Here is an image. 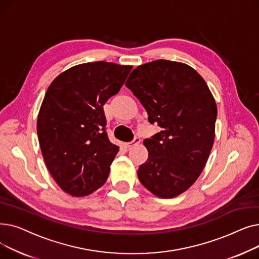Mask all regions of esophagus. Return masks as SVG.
<instances>
[{
    "label": "esophagus",
    "mask_w": 259,
    "mask_h": 259,
    "mask_svg": "<svg viewBox=\"0 0 259 259\" xmlns=\"http://www.w3.org/2000/svg\"><path fill=\"white\" fill-rule=\"evenodd\" d=\"M140 143H141V139H140V138H134V140H133L132 142H130V143H127L126 146H127L128 148H131V147H133V146L139 145Z\"/></svg>",
    "instance_id": "obj_1"
}]
</instances>
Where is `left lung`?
<instances>
[{"instance_id":"8db88e82","label":"left lung","mask_w":259,"mask_h":259,"mask_svg":"<svg viewBox=\"0 0 259 259\" xmlns=\"http://www.w3.org/2000/svg\"><path fill=\"white\" fill-rule=\"evenodd\" d=\"M126 87L161 128L144 141L148 159L138 170L142 185L160 198L191 187L206 166L215 138L217 107L200 74L180 62L157 60L138 66Z\"/></svg>"}]
</instances>
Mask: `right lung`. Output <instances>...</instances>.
Listing matches in <instances>:
<instances>
[{"label": "right lung", "mask_w": 259, "mask_h": 259, "mask_svg": "<svg viewBox=\"0 0 259 259\" xmlns=\"http://www.w3.org/2000/svg\"><path fill=\"white\" fill-rule=\"evenodd\" d=\"M131 69L103 61L79 64L48 87L37 115V138L47 169L66 193L83 197L106 183L118 147L108 140L103 106Z\"/></svg>", "instance_id": "1"}]
</instances>
